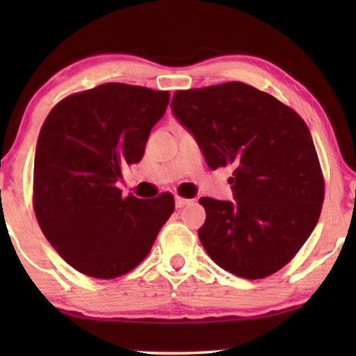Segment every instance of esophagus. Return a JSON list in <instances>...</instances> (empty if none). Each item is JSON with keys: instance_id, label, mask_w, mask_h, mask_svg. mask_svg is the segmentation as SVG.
Here are the masks:
<instances>
[{"instance_id": "1", "label": "esophagus", "mask_w": 356, "mask_h": 356, "mask_svg": "<svg viewBox=\"0 0 356 356\" xmlns=\"http://www.w3.org/2000/svg\"><path fill=\"white\" fill-rule=\"evenodd\" d=\"M193 201L191 199H184L181 196H177V199H175V206H177V209H181L184 206H188V204H191Z\"/></svg>"}]
</instances>
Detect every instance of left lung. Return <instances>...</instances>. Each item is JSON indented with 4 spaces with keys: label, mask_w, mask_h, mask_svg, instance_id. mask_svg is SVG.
I'll use <instances>...</instances> for the list:
<instances>
[{
    "label": "left lung",
    "mask_w": 356,
    "mask_h": 356,
    "mask_svg": "<svg viewBox=\"0 0 356 356\" xmlns=\"http://www.w3.org/2000/svg\"><path fill=\"white\" fill-rule=\"evenodd\" d=\"M172 111L209 168L233 167L235 201L201 197L197 235L211 259L243 279H264L293 259L319 220L324 177L303 118L243 82L177 90Z\"/></svg>",
    "instance_id": "obj_1"
}]
</instances>
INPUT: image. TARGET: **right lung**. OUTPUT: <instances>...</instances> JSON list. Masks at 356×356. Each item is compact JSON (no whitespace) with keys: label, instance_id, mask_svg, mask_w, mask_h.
<instances>
[{"label":"right lung","instance_id":"obj_1","mask_svg":"<svg viewBox=\"0 0 356 356\" xmlns=\"http://www.w3.org/2000/svg\"><path fill=\"white\" fill-rule=\"evenodd\" d=\"M170 94L106 82L53 106L33 163V211L71 267L94 279L128 274L145 259L175 211L172 193L123 197V168L143 159Z\"/></svg>","mask_w":356,"mask_h":356}]
</instances>
